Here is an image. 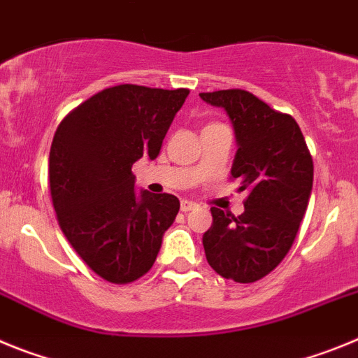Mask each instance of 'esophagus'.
Segmentation results:
<instances>
[{"mask_svg": "<svg viewBox=\"0 0 358 358\" xmlns=\"http://www.w3.org/2000/svg\"><path fill=\"white\" fill-rule=\"evenodd\" d=\"M199 204H195V202L192 201H181V211H185V213H188V211L192 210H197Z\"/></svg>", "mask_w": 358, "mask_h": 358, "instance_id": "34e87169", "label": "esophagus"}]
</instances>
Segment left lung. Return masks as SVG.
I'll return each mask as SVG.
<instances>
[{"instance_id": "obj_1", "label": "left lung", "mask_w": 358, "mask_h": 358, "mask_svg": "<svg viewBox=\"0 0 358 358\" xmlns=\"http://www.w3.org/2000/svg\"><path fill=\"white\" fill-rule=\"evenodd\" d=\"M199 96L224 107L231 118L238 143L231 177L238 192H248L238 217L211 208L213 224L202 236L206 260L226 280L252 283L274 271L292 248L308 206L314 163L296 120L249 91Z\"/></svg>"}]
</instances>
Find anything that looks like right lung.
Returning <instances> with one entry per match:
<instances>
[{"label": "right lung", "instance_id": "right-lung-1", "mask_svg": "<svg viewBox=\"0 0 358 358\" xmlns=\"http://www.w3.org/2000/svg\"><path fill=\"white\" fill-rule=\"evenodd\" d=\"M189 91L136 84L93 94L57 127L50 194L62 233L84 264L125 285L152 268L179 199L134 192L132 164L156 159Z\"/></svg>", "mask_w": 358, "mask_h": 358}]
</instances>
